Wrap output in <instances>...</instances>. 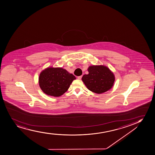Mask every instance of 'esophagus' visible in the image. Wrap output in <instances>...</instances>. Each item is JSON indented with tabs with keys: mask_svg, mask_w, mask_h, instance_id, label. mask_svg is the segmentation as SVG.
I'll return each instance as SVG.
<instances>
[{
	"mask_svg": "<svg viewBox=\"0 0 155 155\" xmlns=\"http://www.w3.org/2000/svg\"><path fill=\"white\" fill-rule=\"evenodd\" d=\"M82 76H78L77 77V79H79V80H81V79Z\"/></svg>",
	"mask_w": 155,
	"mask_h": 155,
	"instance_id": "1",
	"label": "esophagus"
}]
</instances>
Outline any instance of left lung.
<instances>
[{
	"mask_svg": "<svg viewBox=\"0 0 155 155\" xmlns=\"http://www.w3.org/2000/svg\"><path fill=\"white\" fill-rule=\"evenodd\" d=\"M89 74L84 75L82 80L87 89L96 94H101L111 89L115 81L113 72L106 66L91 65L87 68Z\"/></svg>",
	"mask_w": 155,
	"mask_h": 155,
	"instance_id": "left-lung-1",
	"label": "left lung"
}]
</instances>
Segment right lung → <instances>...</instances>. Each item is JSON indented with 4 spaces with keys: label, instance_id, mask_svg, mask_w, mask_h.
<instances>
[{
    "label": "right lung",
    "instance_id": "1",
    "mask_svg": "<svg viewBox=\"0 0 155 155\" xmlns=\"http://www.w3.org/2000/svg\"><path fill=\"white\" fill-rule=\"evenodd\" d=\"M75 79L74 75L63 68L48 67L41 72L38 84L47 95L59 97L66 92Z\"/></svg>",
    "mask_w": 155,
    "mask_h": 155
}]
</instances>
